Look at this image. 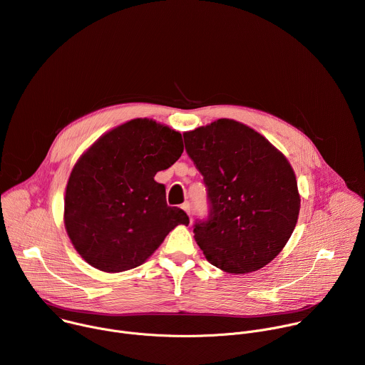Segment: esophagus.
<instances>
[{
	"mask_svg": "<svg viewBox=\"0 0 365 365\" xmlns=\"http://www.w3.org/2000/svg\"><path fill=\"white\" fill-rule=\"evenodd\" d=\"M180 207H182V210H183L187 215H190V203H189V202H185Z\"/></svg>",
	"mask_w": 365,
	"mask_h": 365,
	"instance_id": "34e87169",
	"label": "esophagus"
}]
</instances>
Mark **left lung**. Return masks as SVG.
I'll return each mask as SVG.
<instances>
[{
    "instance_id": "8db88e82",
    "label": "left lung",
    "mask_w": 365,
    "mask_h": 365,
    "mask_svg": "<svg viewBox=\"0 0 365 365\" xmlns=\"http://www.w3.org/2000/svg\"><path fill=\"white\" fill-rule=\"evenodd\" d=\"M211 202L195 241L212 266L232 274L263 269L287 244L300 211L286 155L264 135L230 118L183 133Z\"/></svg>"
}]
</instances>
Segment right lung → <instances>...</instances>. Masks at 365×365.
I'll return each instance as SVG.
<instances>
[{
	"label": "right lung",
	"instance_id": "1",
	"mask_svg": "<svg viewBox=\"0 0 365 365\" xmlns=\"http://www.w3.org/2000/svg\"><path fill=\"white\" fill-rule=\"evenodd\" d=\"M183 153L182 134L148 118L101 135L75 163L65 193V228L78 254L106 273L141 266L178 225L189 224L166 203L154 180Z\"/></svg>",
	"mask_w": 365,
	"mask_h": 365
}]
</instances>
